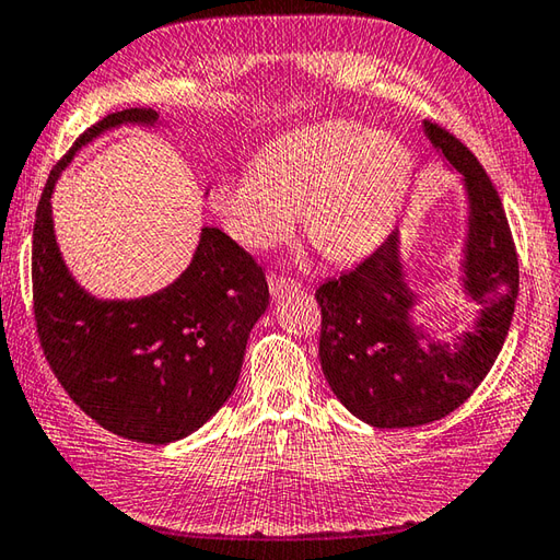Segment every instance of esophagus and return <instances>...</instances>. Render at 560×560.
Listing matches in <instances>:
<instances>
[{"mask_svg":"<svg viewBox=\"0 0 560 560\" xmlns=\"http://www.w3.org/2000/svg\"><path fill=\"white\" fill-rule=\"evenodd\" d=\"M269 291H271L273 299H281V295L299 293L301 283L295 279H287V277H277V273H269Z\"/></svg>","mask_w":560,"mask_h":560,"instance_id":"1","label":"esophagus"}]
</instances>
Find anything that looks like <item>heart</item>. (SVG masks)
I'll list each match as a JSON object with an SVG mask.
<instances>
[{"instance_id":"obj_1","label":"heart","mask_w":560,"mask_h":560,"mask_svg":"<svg viewBox=\"0 0 560 560\" xmlns=\"http://www.w3.org/2000/svg\"><path fill=\"white\" fill-rule=\"evenodd\" d=\"M410 182V155L398 140L352 120L295 130L259 150L255 170L215 184L211 203L240 245L265 252L305 237L335 265L371 255L396 221Z\"/></svg>"}]
</instances>
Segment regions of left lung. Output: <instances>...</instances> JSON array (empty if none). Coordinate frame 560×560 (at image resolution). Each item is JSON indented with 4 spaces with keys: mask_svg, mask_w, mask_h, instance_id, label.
Segmentation results:
<instances>
[{
    "mask_svg": "<svg viewBox=\"0 0 560 560\" xmlns=\"http://www.w3.org/2000/svg\"><path fill=\"white\" fill-rule=\"evenodd\" d=\"M424 133L468 191L464 287L480 303L474 332L454 345L430 342L410 323L398 230L354 269L315 291L320 305V364L345 408L378 430L442 420L470 398L495 364L520 293V261L505 208L474 152L446 128L424 120Z\"/></svg>",
    "mask_w": 560,
    "mask_h": 560,
    "instance_id": "8db88e82",
    "label": "left lung"
}]
</instances>
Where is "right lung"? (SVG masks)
I'll use <instances>...</instances> for the list:
<instances>
[{"label": "right lung", "instance_id": "right-lung-1", "mask_svg": "<svg viewBox=\"0 0 560 560\" xmlns=\"http://www.w3.org/2000/svg\"><path fill=\"white\" fill-rule=\"evenodd\" d=\"M152 108L104 116L50 172L33 225V317L55 378L104 430L170 444L199 430L235 390L249 330L269 305L267 277L223 230L203 228L182 277L145 299L98 301L77 287L52 233L50 194L77 148Z\"/></svg>", "mask_w": 560, "mask_h": 560}]
</instances>
